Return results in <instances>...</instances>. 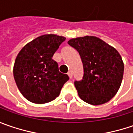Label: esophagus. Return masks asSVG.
<instances>
[{"instance_id": "obj_1", "label": "esophagus", "mask_w": 133, "mask_h": 133, "mask_svg": "<svg viewBox=\"0 0 133 133\" xmlns=\"http://www.w3.org/2000/svg\"><path fill=\"white\" fill-rule=\"evenodd\" d=\"M68 77H69V78H70V79H72V77H73L72 71H70L68 73Z\"/></svg>"}]
</instances>
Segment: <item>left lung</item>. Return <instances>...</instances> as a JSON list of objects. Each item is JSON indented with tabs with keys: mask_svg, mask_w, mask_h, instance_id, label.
<instances>
[{
	"mask_svg": "<svg viewBox=\"0 0 133 133\" xmlns=\"http://www.w3.org/2000/svg\"><path fill=\"white\" fill-rule=\"evenodd\" d=\"M68 44L77 50L83 62V79L74 81L79 97L91 105L110 101L118 92L124 75L118 52L95 36L72 38Z\"/></svg>",
	"mask_w": 133,
	"mask_h": 133,
	"instance_id": "8db88e82",
	"label": "left lung"
}]
</instances>
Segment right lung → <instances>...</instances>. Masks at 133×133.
I'll return each instance as SVG.
<instances>
[{
    "instance_id": "right-lung-1",
    "label": "right lung",
    "mask_w": 133,
    "mask_h": 133,
    "mask_svg": "<svg viewBox=\"0 0 133 133\" xmlns=\"http://www.w3.org/2000/svg\"><path fill=\"white\" fill-rule=\"evenodd\" d=\"M65 40V37L54 34L43 35L21 50L15 62L13 75L26 100L42 104L59 95L69 77L59 72L58 63L52 57Z\"/></svg>"
}]
</instances>
